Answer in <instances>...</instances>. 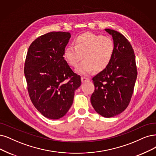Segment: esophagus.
I'll list each match as a JSON object with an SVG mask.
<instances>
[{"label": "esophagus", "mask_w": 156, "mask_h": 156, "mask_svg": "<svg viewBox=\"0 0 156 156\" xmlns=\"http://www.w3.org/2000/svg\"><path fill=\"white\" fill-rule=\"evenodd\" d=\"M82 82L83 83V82H88L90 80V78H87L85 76H82Z\"/></svg>", "instance_id": "34e87169"}]
</instances>
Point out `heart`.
<instances>
[{
    "label": "heart",
    "instance_id": "heart-1",
    "mask_svg": "<svg viewBox=\"0 0 156 156\" xmlns=\"http://www.w3.org/2000/svg\"><path fill=\"white\" fill-rule=\"evenodd\" d=\"M74 46H67L63 56L69 66L76 67L80 61L85 59L77 67L76 71L89 74L94 69L97 72L104 71L110 64L115 52L113 40L108 37L86 32L74 39Z\"/></svg>",
    "mask_w": 156,
    "mask_h": 156
}]
</instances>
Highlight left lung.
<instances>
[{"label":"left lung","instance_id":"left-lung-1","mask_svg":"<svg viewBox=\"0 0 156 156\" xmlns=\"http://www.w3.org/2000/svg\"><path fill=\"white\" fill-rule=\"evenodd\" d=\"M105 30L112 37L115 52L108 67L93 78L95 89L90 102L96 112L111 118L128 107L137 72L134 51L129 40L116 31Z\"/></svg>","mask_w":156,"mask_h":156}]
</instances>
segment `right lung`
<instances>
[{
  "label": "right lung",
  "instance_id": "obj_1",
  "mask_svg": "<svg viewBox=\"0 0 156 156\" xmlns=\"http://www.w3.org/2000/svg\"><path fill=\"white\" fill-rule=\"evenodd\" d=\"M70 38L68 32L46 33L34 40L27 53L24 74L29 96L37 110L49 119L65 116L82 83L63 57Z\"/></svg>",
  "mask_w": 156,
  "mask_h": 156
}]
</instances>
